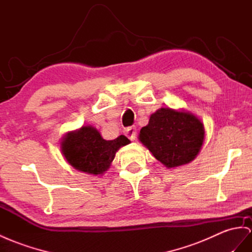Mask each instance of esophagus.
Returning a JSON list of instances; mask_svg holds the SVG:
<instances>
[{
    "instance_id": "34e87169",
    "label": "esophagus",
    "mask_w": 252,
    "mask_h": 252,
    "mask_svg": "<svg viewBox=\"0 0 252 252\" xmlns=\"http://www.w3.org/2000/svg\"><path fill=\"white\" fill-rule=\"evenodd\" d=\"M125 134H126V136L128 139L135 140V139H136V134H137L136 127H134V126L126 127V130H125Z\"/></svg>"
}]
</instances>
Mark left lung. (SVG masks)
<instances>
[{
	"mask_svg": "<svg viewBox=\"0 0 252 252\" xmlns=\"http://www.w3.org/2000/svg\"><path fill=\"white\" fill-rule=\"evenodd\" d=\"M205 131L197 116L185 109L160 107L141 127L138 139L167 168H176L196 158Z\"/></svg>",
	"mask_w": 252,
	"mask_h": 252,
	"instance_id": "obj_1",
	"label": "left lung"
}]
</instances>
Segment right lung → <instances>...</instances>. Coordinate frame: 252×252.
<instances>
[{"instance_id":"right-lung-1","label":"right lung","mask_w":252,"mask_h":252,"mask_svg":"<svg viewBox=\"0 0 252 252\" xmlns=\"http://www.w3.org/2000/svg\"><path fill=\"white\" fill-rule=\"evenodd\" d=\"M131 141L125 135L106 140L93 126H83L68 132L62 138L63 158L74 169L94 176H102L111 166L116 152Z\"/></svg>"}]
</instances>
